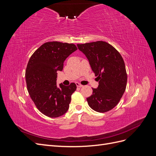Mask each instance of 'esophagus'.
<instances>
[{
	"label": "esophagus",
	"mask_w": 156,
	"mask_h": 156,
	"mask_svg": "<svg viewBox=\"0 0 156 156\" xmlns=\"http://www.w3.org/2000/svg\"><path fill=\"white\" fill-rule=\"evenodd\" d=\"M75 84H76V85H77V87H83L82 84H81V83H79L76 82V83H75Z\"/></svg>",
	"instance_id": "1"
}]
</instances>
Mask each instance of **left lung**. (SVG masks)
<instances>
[{
    "instance_id": "8db88e82",
    "label": "left lung",
    "mask_w": 156,
    "mask_h": 156,
    "mask_svg": "<svg viewBox=\"0 0 156 156\" xmlns=\"http://www.w3.org/2000/svg\"><path fill=\"white\" fill-rule=\"evenodd\" d=\"M77 47L86 55L99 81L98 87L92 88V94L87 98L88 105L99 112L111 111L126 90L127 75L123 58L114 47L103 41Z\"/></svg>"
}]
</instances>
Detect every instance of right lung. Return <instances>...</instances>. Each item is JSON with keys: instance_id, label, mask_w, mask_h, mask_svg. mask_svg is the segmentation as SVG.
Segmentation results:
<instances>
[{"instance_id": "right-lung-1", "label": "right lung", "mask_w": 156, "mask_h": 156, "mask_svg": "<svg viewBox=\"0 0 156 156\" xmlns=\"http://www.w3.org/2000/svg\"><path fill=\"white\" fill-rule=\"evenodd\" d=\"M77 49L73 44L49 41L41 45L30 56L25 72L28 92L42 114L56 118L69 108L71 96L76 90L74 83L56 86L57 72L62 71L64 60Z\"/></svg>"}]
</instances>
